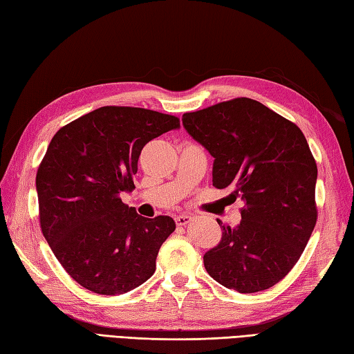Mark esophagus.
Segmentation results:
<instances>
[{"instance_id": "esophagus-1", "label": "esophagus", "mask_w": 354, "mask_h": 354, "mask_svg": "<svg viewBox=\"0 0 354 354\" xmlns=\"http://www.w3.org/2000/svg\"><path fill=\"white\" fill-rule=\"evenodd\" d=\"M190 221H192V216H189V214L175 216V222H176V225H179V227H184V225H187Z\"/></svg>"}]
</instances>
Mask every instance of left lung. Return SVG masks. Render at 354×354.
<instances>
[{"mask_svg": "<svg viewBox=\"0 0 354 354\" xmlns=\"http://www.w3.org/2000/svg\"><path fill=\"white\" fill-rule=\"evenodd\" d=\"M213 162V185L242 198L237 227L204 255L209 277L240 293L272 288L301 257L317 223L318 169L301 129L257 100L240 99L183 115Z\"/></svg>", "mask_w": 354, "mask_h": 354, "instance_id": "left-lung-1", "label": "left lung"}]
</instances>
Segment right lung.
Segmentation results:
<instances>
[{"label": "right lung", "mask_w": 354, "mask_h": 354, "mask_svg": "<svg viewBox=\"0 0 354 354\" xmlns=\"http://www.w3.org/2000/svg\"><path fill=\"white\" fill-rule=\"evenodd\" d=\"M179 118L161 112L103 106L61 127L36 173L42 234L82 288L120 295L147 281L176 225L169 216H140L122 202L132 192L149 141Z\"/></svg>", "instance_id": "1"}]
</instances>
